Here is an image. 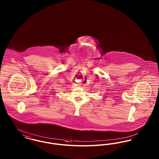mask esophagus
<instances>
[{
  "label": "esophagus",
  "instance_id": "obj_1",
  "mask_svg": "<svg viewBox=\"0 0 159 159\" xmlns=\"http://www.w3.org/2000/svg\"><path fill=\"white\" fill-rule=\"evenodd\" d=\"M78 85H81V84H80V83H79V84Z\"/></svg>",
  "mask_w": 159,
  "mask_h": 159
}]
</instances>
